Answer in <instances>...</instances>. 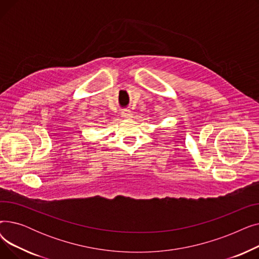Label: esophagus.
Instances as JSON below:
<instances>
[{
  "label": "esophagus",
  "instance_id": "esophagus-1",
  "mask_svg": "<svg viewBox=\"0 0 259 259\" xmlns=\"http://www.w3.org/2000/svg\"><path fill=\"white\" fill-rule=\"evenodd\" d=\"M120 115L122 118H130V117H132V112L130 110H124L121 112Z\"/></svg>",
  "mask_w": 259,
  "mask_h": 259
}]
</instances>
